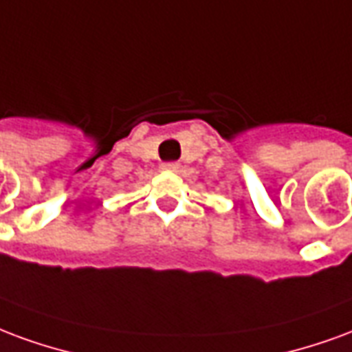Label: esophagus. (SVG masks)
Here are the masks:
<instances>
[{"label": "esophagus", "mask_w": 352, "mask_h": 352, "mask_svg": "<svg viewBox=\"0 0 352 352\" xmlns=\"http://www.w3.org/2000/svg\"><path fill=\"white\" fill-rule=\"evenodd\" d=\"M163 168H165V170H170V173H176L179 168V163H176V161H168V163H163Z\"/></svg>", "instance_id": "1"}]
</instances>
